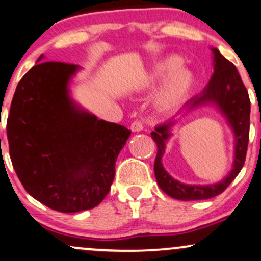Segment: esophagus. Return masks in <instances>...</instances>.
I'll use <instances>...</instances> for the list:
<instances>
[{
  "instance_id": "obj_1",
  "label": "esophagus",
  "mask_w": 261,
  "mask_h": 261,
  "mask_svg": "<svg viewBox=\"0 0 261 261\" xmlns=\"http://www.w3.org/2000/svg\"><path fill=\"white\" fill-rule=\"evenodd\" d=\"M143 128H144L143 123H142V122H139V121H134L133 123L130 124L132 132H142Z\"/></svg>"
}]
</instances>
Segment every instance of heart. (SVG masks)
Returning <instances> with one entry per match:
<instances>
[{
	"instance_id": "b5f03b06",
	"label": "heart",
	"mask_w": 261,
	"mask_h": 261,
	"mask_svg": "<svg viewBox=\"0 0 261 261\" xmlns=\"http://www.w3.org/2000/svg\"><path fill=\"white\" fill-rule=\"evenodd\" d=\"M182 66L179 57H168L152 68L145 81L146 88H154L167 76L154 99L156 111L168 113L177 110L187 100L193 87L192 72Z\"/></svg>"
}]
</instances>
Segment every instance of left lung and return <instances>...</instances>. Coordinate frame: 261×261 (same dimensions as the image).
Listing matches in <instances>:
<instances>
[{
  "instance_id": "8db88e82",
  "label": "left lung",
  "mask_w": 261,
  "mask_h": 261,
  "mask_svg": "<svg viewBox=\"0 0 261 261\" xmlns=\"http://www.w3.org/2000/svg\"><path fill=\"white\" fill-rule=\"evenodd\" d=\"M211 51H213L214 64L213 75L203 93L189 100L185 106V110L191 111L197 107L206 105L216 107L217 111L226 118L233 132V165L232 170L221 182L206 186L180 183L179 180L172 178L162 166V156L166 149V142L172 136V127L177 121L173 118L166 123L158 125L155 130L151 132L152 139L158 145V154L154 164L155 177L162 191L171 198L178 200H204L221 194L238 176L246 161L250 125L249 95L234 64L226 60L217 48H211Z\"/></svg>"
}]
</instances>
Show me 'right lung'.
Instances as JSON below:
<instances>
[{"label":"right lung","instance_id":"obj_1","mask_svg":"<svg viewBox=\"0 0 261 261\" xmlns=\"http://www.w3.org/2000/svg\"><path fill=\"white\" fill-rule=\"evenodd\" d=\"M18 83L7 119L12 165L24 189L61 213L99 205L130 130L97 119L70 96L81 67L40 62Z\"/></svg>","mask_w":261,"mask_h":261}]
</instances>
